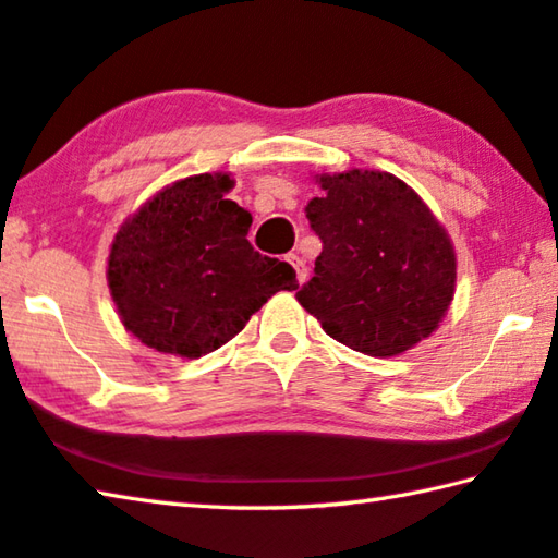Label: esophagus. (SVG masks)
<instances>
[{"instance_id":"1","label":"esophagus","mask_w":558,"mask_h":558,"mask_svg":"<svg viewBox=\"0 0 558 558\" xmlns=\"http://www.w3.org/2000/svg\"><path fill=\"white\" fill-rule=\"evenodd\" d=\"M288 263H290L292 268H295L298 282H300V286H302V282L307 280V266H305V260H302V258L298 256V253H290V256H288Z\"/></svg>"}]
</instances>
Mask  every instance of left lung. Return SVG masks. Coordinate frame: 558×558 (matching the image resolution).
<instances>
[{"label":"left lung","instance_id":"left-lung-1","mask_svg":"<svg viewBox=\"0 0 558 558\" xmlns=\"http://www.w3.org/2000/svg\"><path fill=\"white\" fill-rule=\"evenodd\" d=\"M307 219L323 239L298 302L354 352L399 356L436 332L456 295L458 258L436 214L379 169L315 174Z\"/></svg>","mask_w":558,"mask_h":558}]
</instances>
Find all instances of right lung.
Wrapping results in <instances>:
<instances>
[{
	"label": "right lung",
	"instance_id": "1",
	"mask_svg": "<svg viewBox=\"0 0 558 558\" xmlns=\"http://www.w3.org/2000/svg\"><path fill=\"white\" fill-rule=\"evenodd\" d=\"M229 172L159 189L110 243L108 288L120 323L162 354L199 359L241 332L280 290H298L286 260L248 243L253 216L226 194Z\"/></svg>",
	"mask_w": 558,
	"mask_h": 558
}]
</instances>
